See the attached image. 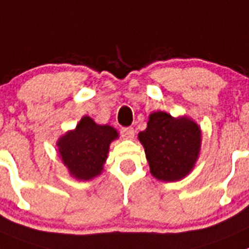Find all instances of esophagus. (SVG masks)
I'll use <instances>...</instances> for the list:
<instances>
[{
	"mask_svg": "<svg viewBox=\"0 0 249 249\" xmlns=\"http://www.w3.org/2000/svg\"><path fill=\"white\" fill-rule=\"evenodd\" d=\"M121 134H122V137L124 139H133L136 131L132 127H126V128L121 129Z\"/></svg>",
	"mask_w": 249,
	"mask_h": 249,
	"instance_id": "obj_1",
	"label": "esophagus"
}]
</instances>
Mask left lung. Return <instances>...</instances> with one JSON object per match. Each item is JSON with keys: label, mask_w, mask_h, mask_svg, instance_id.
Masks as SVG:
<instances>
[{"label": "left lung", "mask_w": 249, "mask_h": 249, "mask_svg": "<svg viewBox=\"0 0 249 249\" xmlns=\"http://www.w3.org/2000/svg\"><path fill=\"white\" fill-rule=\"evenodd\" d=\"M138 139L151 176L162 182H177L196 166L202 146V129L191 117H174L155 111L149 115L145 131L139 132Z\"/></svg>", "instance_id": "obj_1"}]
</instances>
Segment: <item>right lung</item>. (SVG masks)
<instances>
[{"label": "right lung", "mask_w": 249, "mask_h": 249, "mask_svg": "<svg viewBox=\"0 0 249 249\" xmlns=\"http://www.w3.org/2000/svg\"><path fill=\"white\" fill-rule=\"evenodd\" d=\"M117 138L118 132L112 126L98 124L89 116H83L56 145L68 174L78 181H90L101 175L110 144Z\"/></svg>", "instance_id": "obj_1"}]
</instances>
